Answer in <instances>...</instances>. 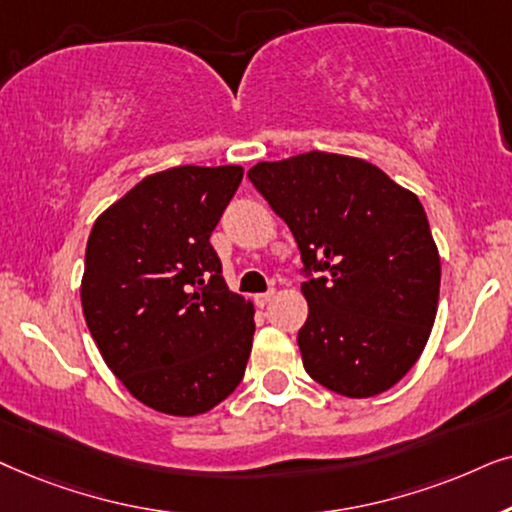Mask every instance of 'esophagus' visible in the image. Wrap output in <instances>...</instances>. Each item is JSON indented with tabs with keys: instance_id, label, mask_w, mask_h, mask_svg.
<instances>
[{
	"instance_id": "obj_1",
	"label": "esophagus",
	"mask_w": 512,
	"mask_h": 512,
	"mask_svg": "<svg viewBox=\"0 0 512 512\" xmlns=\"http://www.w3.org/2000/svg\"><path fill=\"white\" fill-rule=\"evenodd\" d=\"M274 295H276L274 290L262 292V295H255V304H257V306H267V304L271 302V299H274Z\"/></svg>"
}]
</instances>
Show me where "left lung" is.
Masks as SVG:
<instances>
[{"label": "left lung", "mask_w": 512, "mask_h": 512, "mask_svg": "<svg viewBox=\"0 0 512 512\" xmlns=\"http://www.w3.org/2000/svg\"><path fill=\"white\" fill-rule=\"evenodd\" d=\"M248 177L302 252L304 370L346 398L388 391L419 360L438 313L440 255L417 194L327 152L262 161Z\"/></svg>", "instance_id": "8db88e82"}]
</instances>
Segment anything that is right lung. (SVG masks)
I'll return each mask as SVG.
<instances>
[{"mask_svg":"<svg viewBox=\"0 0 512 512\" xmlns=\"http://www.w3.org/2000/svg\"><path fill=\"white\" fill-rule=\"evenodd\" d=\"M241 166H177L112 203L86 243L81 306L109 370L156 412L196 417L241 384L255 309L231 292L210 234Z\"/></svg>","mask_w":512,"mask_h":512,"instance_id":"obj_1","label":"right lung"}]
</instances>
